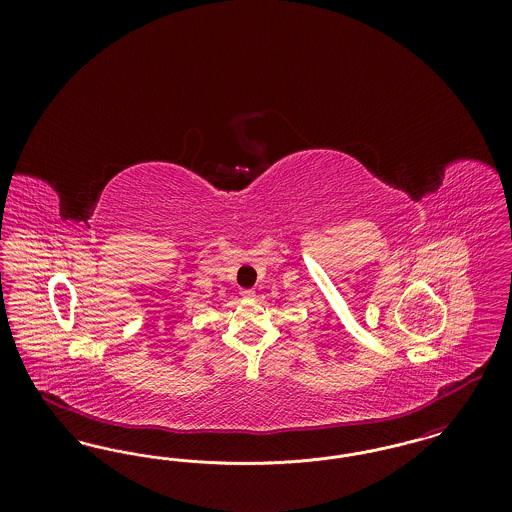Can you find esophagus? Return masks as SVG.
Returning a JSON list of instances; mask_svg holds the SVG:
<instances>
[{
  "instance_id": "obj_1",
  "label": "esophagus",
  "mask_w": 512,
  "mask_h": 512,
  "mask_svg": "<svg viewBox=\"0 0 512 512\" xmlns=\"http://www.w3.org/2000/svg\"><path fill=\"white\" fill-rule=\"evenodd\" d=\"M242 297H245V299H253L255 292H253V290H242Z\"/></svg>"
}]
</instances>
